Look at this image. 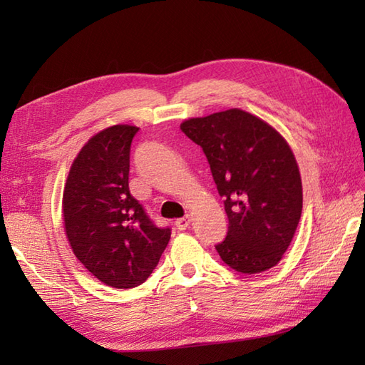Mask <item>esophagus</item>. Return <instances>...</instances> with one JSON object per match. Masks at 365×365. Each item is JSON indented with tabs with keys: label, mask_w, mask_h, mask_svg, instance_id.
Listing matches in <instances>:
<instances>
[{
	"label": "esophagus",
	"mask_w": 365,
	"mask_h": 365,
	"mask_svg": "<svg viewBox=\"0 0 365 365\" xmlns=\"http://www.w3.org/2000/svg\"><path fill=\"white\" fill-rule=\"evenodd\" d=\"M190 222H191V220L188 218V216H185V218H178L175 221V227L178 230H187L190 227Z\"/></svg>",
	"instance_id": "obj_1"
}]
</instances>
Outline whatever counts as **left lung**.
Listing matches in <instances>:
<instances>
[{
	"label": "left lung",
	"instance_id": "obj_1",
	"mask_svg": "<svg viewBox=\"0 0 365 365\" xmlns=\"http://www.w3.org/2000/svg\"><path fill=\"white\" fill-rule=\"evenodd\" d=\"M180 128L202 147L229 229L216 245L238 273L273 268L289 250L302 210L298 163L284 136L238 108L183 120Z\"/></svg>",
	"mask_w": 365,
	"mask_h": 365
}]
</instances>
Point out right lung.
I'll return each mask as SVG.
<instances>
[{
  "mask_svg": "<svg viewBox=\"0 0 365 365\" xmlns=\"http://www.w3.org/2000/svg\"><path fill=\"white\" fill-rule=\"evenodd\" d=\"M138 127H108L81 147L63 195L64 230L73 254L100 282L141 285L170 238L130 195V147Z\"/></svg>",
  "mask_w": 365,
  "mask_h": 365,
  "instance_id": "add662e5",
  "label": "right lung"
}]
</instances>
